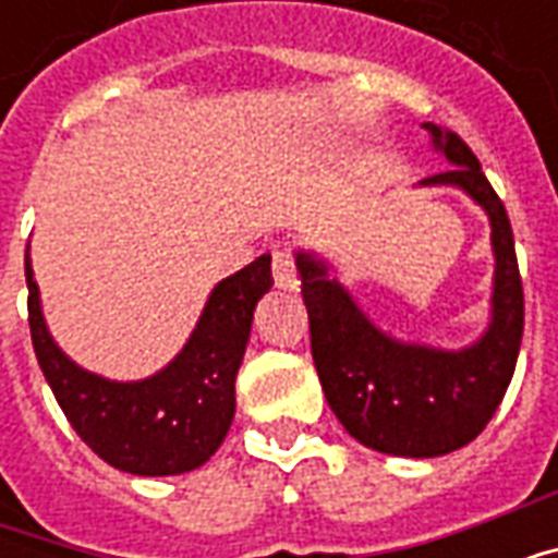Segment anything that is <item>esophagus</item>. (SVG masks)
Listing matches in <instances>:
<instances>
[{
	"instance_id": "esophagus-1",
	"label": "esophagus",
	"mask_w": 558,
	"mask_h": 558,
	"mask_svg": "<svg viewBox=\"0 0 558 558\" xmlns=\"http://www.w3.org/2000/svg\"><path fill=\"white\" fill-rule=\"evenodd\" d=\"M271 275H275V283L280 290H299V278H295V263H292V254L287 247H278L271 254Z\"/></svg>"
}]
</instances>
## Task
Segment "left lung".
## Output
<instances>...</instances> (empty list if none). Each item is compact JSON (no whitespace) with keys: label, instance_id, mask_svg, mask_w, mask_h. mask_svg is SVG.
Listing matches in <instances>:
<instances>
[{"label":"left lung","instance_id":"8db88e82","mask_svg":"<svg viewBox=\"0 0 558 558\" xmlns=\"http://www.w3.org/2000/svg\"><path fill=\"white\" fill-rule=\"evenodd\" d=\"M421 128L448 170L421 179L418 187H457L490 220V323L478 340L442 350L395 338L364 314L326 256L295 251L328 407L352 439L395 457H442L472 442L499 410L523 340V283L502 199L454 131L433 122Z\"/></svg>","mask_w":558,"mask_h":558}]
</instances>
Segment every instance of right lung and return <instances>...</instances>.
I'll list each match as a JSON object with an SVG mask.
<instances>
[{
  "label": "right lung",
  "mask_w": 558,
  "mask_h": 558,
  "mask_svg": "<svg viewBox=\"0 0 558 558\" xmlns=\"http://www.w3.org/2000/svg\"><path fill=\"white\" fill-rule=\"evenodd\" d=\"M271 283L268 254L215 283L175 359L146 379L122 383L80 367L56 343L26 251L32 347L65 418L95 454L131 475H182L203 466L230 433L235 374L256 302Z\"/></svg>",
  "instance_id": "right-lung-1"
}]
</instances>
